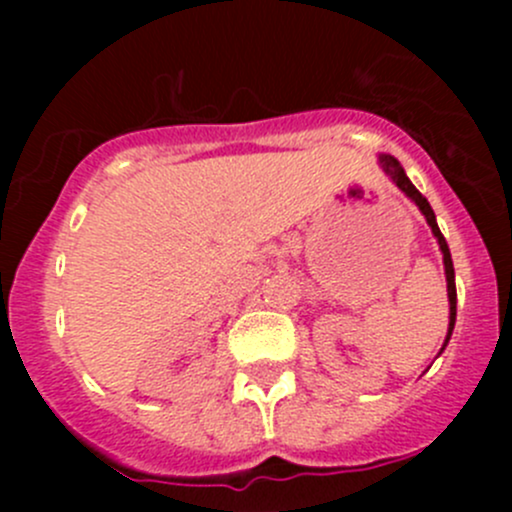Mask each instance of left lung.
I'll use <instances>...</instances> for the list:
<instances>
[{"mask_svg": "<svg viewBox=\"0 0 512 512\" xmlns=\"http://www.w3.org/2000/svg\"><path fill=\"white\" fill-rule=\"evenodd\" d=\"M379 163H381V168H384V173L389 175L391 180H394L396 188H399L401 193L406 195V198H411V200H414V203L418 205V210H421L423 218H426V223H428V227H431L433 237H436L438 247H441V252H443V267H446V282H448V304H451V317H448V334H446V342H443V347H441V352H443V349H446V344H448V339H451L453 327H456V275H453L451 250H448L446 237H443L441 230H438L436 215H433L431 205H428V200L423 198L421 193H418L416 185L411 183L409 175L404 173V168H401L399 160H396L394 156H386V153H381ZM441 352H438V354H441Z\"/></svg>", "mask_w": 512, "mask_h": 512, "instance_id": "obj_1", "label": "left lung"}]
</instances>
